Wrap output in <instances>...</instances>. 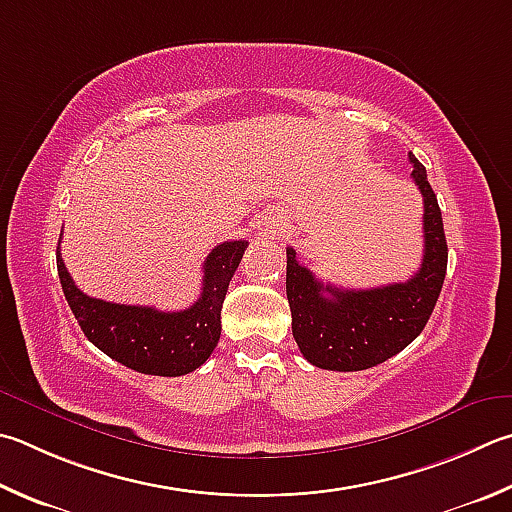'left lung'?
<instances>
[{"instance_id": "left-lung-1", "label": "left lung", "mask_w": 512, "mask_h": 512, "mask_svg": "<svg viewBox=\"0 0 512 512\" xmlns=\"http://www.w3.org/2000/svg\"><path fill=\"white\" fill-rule=\"evenodd\" d=\"M412 179L423 194V262L407 282L378 288H338L320 282L286 248V297L293 338L311 365L360 371L396 356L425 329L448 268L441 208L425 167L410 152Z\"/></svg>"}]
</instances>
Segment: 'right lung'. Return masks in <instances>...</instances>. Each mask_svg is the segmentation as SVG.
Returning a JSON list of instances; mask_svg holds the SVG:
<instances>
[{"mask_svg": "<svg viewBox=\"0 0 512 512\" xmlns=\"http://www.w3.org/2000/svg\"><path fill=\"white\" fill-rule=\"evenodd\" d=\"M246 246V239H237L212 248L203 264L199 300L183 311L114 304L85 295L62 262L60 244L58 275L82 333L102 353L141 374L185 376L199 369L217 347L221 306Z\"/></svg>", "mask_w": 512, "mask_h": 512, "instance_id": "add662e5", "label": "right lung"}]
</instances>
